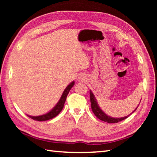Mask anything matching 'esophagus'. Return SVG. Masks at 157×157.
I'll return each instance as SVG.
<instances>
[{
	"label": "esophagus",
	"instance_id": "obj_1",
	"mask_svg": "<svg viewBox=\"0 0 157 157\" xmlns=\"http://www.w3.org/2000/svg\"><path fill=\"white\" fill-rule=\"evenodd\" d=\"M78 79L79 82H84L85 80V78L83 75H79Z\"/></svg>",
	"mask_w": 157,
	"mask_h": 157
}]
</instances>
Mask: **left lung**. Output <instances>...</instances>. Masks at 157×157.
<instances>
[{"label": "left lung", "mask_w": 157, "mask_h": 157, "mask_svg": "<svg viewBox=\"0 0 157 157\" xmlns=\"http://www.w3.org/2000/svg\"><path fill=\"white\" fill-rule=\"evenodd\" d=\"M90 100H91V109L94 113L95 114V116L97 117L98 118H99L100 120L106 122V123H118V122L122 121L126 119L127 118L131 115L132 113H134L135 111L136 110L137 107L132 113H130L129 115L123 117V118H113V117H111L109 116H108L106 114L104 111H103L102 109H101L100 107L98 105V102H97V100L95 98V95L93 94V92L90 90Z\"/></svg>", "instance_id": "1"}]
</instances>
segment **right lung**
Wrapping results in <instances>:
<instances>
[{
  "label": "right lung",
  "mask_w": 157,
  "mask_h": 157,
  "mask_svg": "<svg viewBox=\"0 0 157 157\" xmlns=\"http://www.w3.org/2000/svg\"><path fill=\"white\" fill-rule=\"evenodd\" d=\"M74 84H75V82L73 81L66 86V88L64 89L62 96L60 98L59 102L57 103V105H55V107L49 111V112H48L47 113H45L44 115H41V116H32L28 115V116L30 117V118L33 119V120L37 121H48V120H50V119L55 118V117L57 116L58 114L61 112V111L62 110V109L63 108V105H64L66 97H67L68 93L70 91L71 88L74 86Z\"/></svg>",
  "instance_id": "add662e5"
}]
</instances>
